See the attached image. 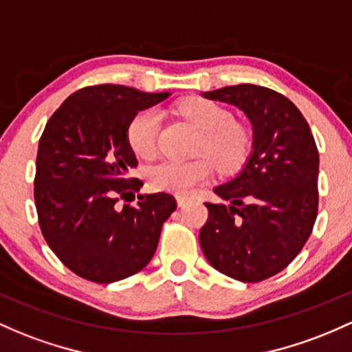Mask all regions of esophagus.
Here are the masks:
<instances>
[{"instance_id":"1","label":"esophagus","mask_w":352,"mask_h":352,"mask_svg":"<svg viewBox=\"0 0 352 352\" xmlns=\"http://www.w3.org/2000/svg\"><path fill=\"white\" fill-rule=\"evenodd\" d=\"M175 199H177V204H179V207H185L188 204V197L185 195H177Z\"/></svg>"}]
</instances>
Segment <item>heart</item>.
I'll list each match as a JSON object with an SVG mask.
<instances>
[{"label": "heart", "mask_w": 352, "mask_h": 352, "mask_svg": "<svg viewBox=\"0 0 352 352\" xmlns=\"http://www.w3.org/2000/svg\"><path fill=\"white\" fill-rule=\"evenodd\" d=\"M179 111L204 132L200 152L207 153L223 172L241 168L249 155V135L241 125H235L229 110L214 102L192 98L180 103ZM160 113L155 108L138 111L130 120L126 140L135 155L153 157L157 150ZM214 173V165L207 158L194 162L162 160L146 170V180L153 190L188 195L197 185L207 182Z\"/></svg>", "instance_id": "b5f03b06"}]
</instances>
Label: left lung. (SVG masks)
Instances as JSON below:
<instances>
[{
    "label": "left lung",
    "mask_w": 352,
    "mask_h": 352,
    "mask_svg": "<svg viewBox=\"0 0 352 352\" xmlns=\"http://www.w3.org/2000/svg\"><path fill=\"white\" fill-rule=\"evenodd\" d=\"M234 105L252 125V152L241 172L206 204L200 247L208 264L241 283H258L287 267L318 217L319 153L306 118L284 95L257 85L206 91Z\"/></svg>",
    "instance_id": "8db88e82"
}]
</instances>
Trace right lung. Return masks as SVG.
Returning a JSON list of instances; mask_svg holds the SVG:
<instances>
[{
	"label": "right lung",
	"instance_id": "1",
	"mask_svg": "<svg viewBox=\"0 0 352 352\" xmlns=\"http://www.w3.org/2000/svg\"><path fill=\"white\" fill-rule=\"evenodd\" d=\"M123 85H96L69 95L40 138L34 204L50 249L87 280L110 284L133 276L155 254L162 226L177 202L170 194L138 195L130 179L137 157L126 140L138 111L168 98Z\"/></svg>",
	"mask_w": 352,
	"mask_h": 352
}]
</instances>
